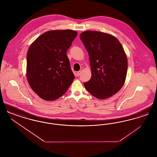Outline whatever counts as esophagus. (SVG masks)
<instances>
[{
  "label": "esophagus",
  "instance_id": "1",
  "mask_svg": "<svg viewBox=\"0 0 157 157\" xmlns=\"http://www.w3.org/2000/svg\"><path fill=\"white\" fill-rule=\"evenodd\" d=\"M81 72H81V71H79L78 72H77V73H76V74H77V76H79V75L81 74Z\"/></svg>",
  "mask_w": 157,
  "mask_h": 157
}]
</instances>
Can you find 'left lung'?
<instances>
[{
  "label": "left lung",
  "instance_id": "8db88e82",
  "mask_svg": "<svg viewBox=\"0 0 157 157\" xmlns=\"http://www.w3.org/2000/svg\"><path fill=\"white\" fill-rule=\"evenodd\" d=\"M89 54L92 76L83 85L98 99L111 97L123 86L128 69L127 57L120 41L111 35L88 30L80 35Z\"/></svg>",
  "mask_w": 157,
  "mask_h": 157
}]
</instances>
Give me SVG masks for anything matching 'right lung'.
<instances>
[{
	"label": "right lung",
	"instance_id": "add662e5",
	"mask_svg": "<svg viewBox=\"0 0 157 157\" xmlns=\"http://www.w3.org/2000/svg\"><path fill=\"white\" fill-rule=\"evenodd\" d=\"M78 33L75 30L46 32L31 44L27 53L26 77L30 88L42 99L54 101L73 82L67 52Z\"/></svg>",
	"mask_w": 157,
	"mask_h": 157
}]
</instances>
